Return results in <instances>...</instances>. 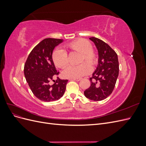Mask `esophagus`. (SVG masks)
Returning a JSON list of instances; mask_svg holds the SVG:
<instances>
[{
	"instance_id": "esophagus-1",
	"label": "esophagus",
	"mask_w": 146,
	"mask_h": 146,
	"mask_svg": "<svg viewBox=\"0 0 146 146\" xmlns=\"http://www.w3.org/2000/svg\"><path fill=\"white\" fill-rule=\"evenodd\" d=\"M81 79H82L81 78H70L69 80H76V81L78 82V81H80Z\"/></svg>"
}]
</instances>
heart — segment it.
I'll use <instances>...</instances> for the list:
<instances>
[{
	"label": "heart",
	"mask_w": 146,
	"mask_h": 146,
	"mask_svg": "<svg viewBox=\"0 0 146 146\" xmlns=\"http://www.w3.org/2000/svg\"><path fill=\"white\" fill-rule=\"evenodd\" d=\"M70 52H76L81 54L80 63L77 66H69L62 72V76L66 78H80L91 71V66L96 65L99 58L97 53L92 50V44L85 39H78L65 46ZM52 58L54 64L59 68H64L68 64V55L67 52L61 48H57L53 51ZM86 61L88 63H83ZM83 63L82 64V63Z\"/></svg>",
	"instance_id": "1"
}]
</instances>
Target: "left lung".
I'll list each match as a JSON object with an SVG mask.
<instances>
[{
  "label": "left lung",
  "instance_id": "left-lung-1",
  "mask_svg": "<svg viewBox=\"0 0 146 146\" xmlns=\"http://www.w3.org/2000/svg\"><path fill=\"white\" fill-rule=\"evenodd\" d=\"M98 48V65L92 77L91 86L84 91L86 98L94 101L105 99L112 93L119 75L117 55L113 48L101 39L90 38Z\"/></svg>",
  "mask_w": 146,
  "mask_h": 146
}]
</instances>
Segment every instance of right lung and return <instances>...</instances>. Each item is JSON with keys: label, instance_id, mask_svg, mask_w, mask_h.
<instances>
[{"label": "right lung", "instance_id": "1", "mask_svg": "<svg viewBox=\"0 0 146 146\" xmlns=\"http://www.w3.org/2000/svg\"><path fill=\"white\" fill-rule=\"evenodd\" d=\"M63 39L46 38L31 51L24 65V76L33 94L44 102L58 100L66 90L68 80H61L52 58L54 48ZM57 79L54 81V78ZM54 82L50 85V82Z\"/></svg>", "mask_w": 146, "mask_h": 146}]
</instances>
